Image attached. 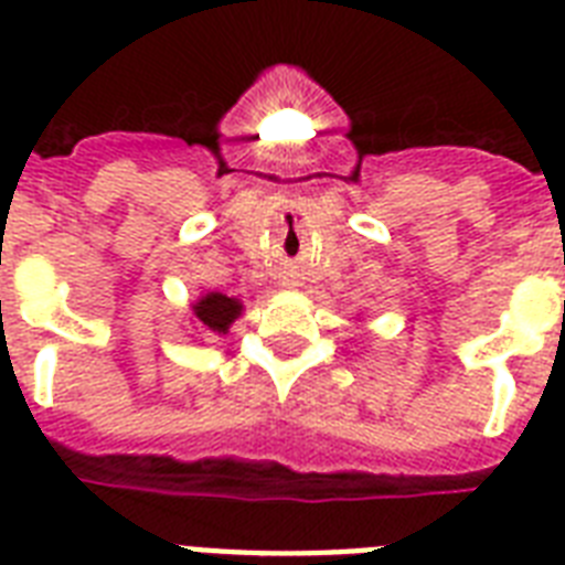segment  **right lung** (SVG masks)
I'll list each match as a JSON object with an SVG mask.
<instances>
[{"label": "right lung", "instance_id": "obj_1", "mask_svg": "<svg viewBox=\"0 0 565 565\" xmlns=\"http://www.w3.org/2000/svg\"><path fill=\"white\" fill-rule=\"evenodd\" d=\"M239 313H243V305L222 292H207L193 305L195 326H202L204 331H213V334H228V326Z\"/></svg>", "mask_w": 565, "mask_h": 565}]
</instances>
